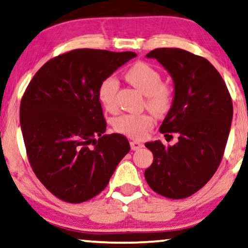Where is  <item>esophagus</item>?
I'll use <instances>...</instances> for the list:
<instances>
[{
	"mask_svg": "<svg viewBox=\"0 0 248 248\" xmlns=\"http://www.w3.org/2000/svg\"><path fill=\"white\" fill-rule=\"evenodd\" d=\"M130 144H131V149L132 150H139L140 148L143 147V144L139 142V141H131Z\"/></svg>",
	"mask_w": 248,
	"mask_h": 248,
	"instance_id": "obj_1",
	"label": "esophagus"
}]
</instances>
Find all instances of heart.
Here are the masks:
<instances>
[{
	"label": "heart",
	"instance_id": "heart-1",
	"mask_svg": "<svg viewBox=\"0 0 248 248\" xmlns=\"http://www.w3.org/2000/svg\"><path fill=\"white\" fill-rule=\"evenodd\" d=\"M125 78L132 86L146 95L147 108L157 116H163L170 110L172 105V91L162 83L160 74L155 68L144 62H137L125 73ZM118 81L114 76L106 77L98 89L100 104L108 111L116 110V94ZM153 117L149 114H122L115 117L112 126L115 130L133 139H143L152 130Z\"/></svg>",
	"mask_w": 248,
	"mask_h": 248
}]
</instances>
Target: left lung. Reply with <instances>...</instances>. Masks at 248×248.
<instances>
[{"mask_svg": "<svg viewBox=\"0 0 248 248\" xmlns=\"http://www.w3.org/2000/svg\"><path fill=\"white\" fill-rule=\"evenodd\" d=\"M167 70L174 84L172 106L160 133H176L165 147L147 142L154 162L144 171L149 187L172 199L186 198L208 182L220 165L232 121V101L226 83L205 58L182 49L162 47L146 56Z\"/></svg>", "mask_w": 248, "mask_h": 248, "instance_id": "obj_1", "label": "left lung"}]
</instances>
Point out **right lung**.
<instances>
[{
    "instance_id": "add662e5",
    "label": "right lung",
    "mask_w": 248,
    "mask_h": 248,
    "mask_svg": "<svg viewBox=\"0 0 248 248\" xmlns=\"http://www.w3.org/2000/svg\"><path fill=\"white\" fill-rule=\"evenodd\" d=\"M134 57L131 51L73 50L44 63L26 89L20 126L28 159L61 201L77 204L100 194L130 152L124 136L104 134L98 89Z\"/></svg>"
}]
</instances>
